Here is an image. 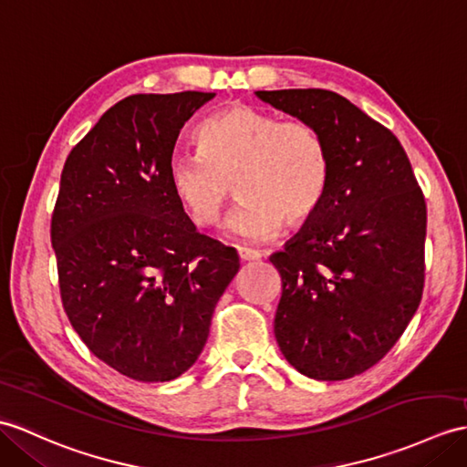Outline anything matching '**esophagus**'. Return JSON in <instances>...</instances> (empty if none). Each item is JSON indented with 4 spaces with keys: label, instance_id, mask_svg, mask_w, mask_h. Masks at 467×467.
I'll return each instance as SVG.
<instances>
[{
    "label": "esophagus",
    "instance_id": "esophagus-1",
    "mask_svg": "<svg viewBox=\"0 0 467 467\" xmlns=\"http://www.w3.org/2000/svg\"><path fill=\"white\" fill-rule=\"evenodd\" d=\"M263 256L260 251H254V248H238V258L243 260V263H251V260H258Z\"/></svg>",
    "mask_w": 467,
    "mask_h": 467
}]
</instances>
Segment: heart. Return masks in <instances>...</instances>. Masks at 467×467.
<instances>
[{"mask_svg":"<svg viewBox=\"0 0 467 467\" xmlns=\"http://www.w3.org/2000/svg\"><path fill=\"white\" fill-rule=\"evenodd\" d=\"M194 143L199 153L171 157L167 179L172 197L199 229L219 223L233 182L243 202L224 233L244 243L268 241L285 223L305 224L328 192L327 139L305 119L233 105L204 119Z\"/></svg>","mask_w":467,"mask_h":467,"instance_id":"b5f03b06","label":"heart"}]
</instances>
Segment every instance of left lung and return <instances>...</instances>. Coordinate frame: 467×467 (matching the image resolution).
Masks as SVG:
<instances>
[{
	"mask_svg": "<svg viewBox=\"0 0 467 467\" xmlns=\"http://www.w3.org/2000/svg\"><path fill=\"white\" fill-rule=\"evenodd\" d=\"M327 139L318 213L270 256L283 278L275 336L290 366L346 380L400 340L424 292L426 201L396 135L327 89L256 91Z\"/></svg>",
	"mask_w": 467,
	"mask_h": 467,
	"instance_id": "8db88e82",
	"label": "left lung"
}]
</instances>
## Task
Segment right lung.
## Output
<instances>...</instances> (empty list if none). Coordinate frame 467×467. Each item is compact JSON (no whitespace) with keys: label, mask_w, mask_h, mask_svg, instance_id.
<instances>
[{"label":"right lung","mask_w":467,"mask_h":467,"mask_svg":"<svg viewBox=\"0 0 467 467\" xmlns=\"http://www.w3.org/2000/svg\"><path fill=\"white\" fill-rule=\"evenodd\" d=\"M214 93L125 97L65 161L51 244L65 314L99 360L139 382L197 362L238 254L197 233L167 167L182 125Z\"/></svg>","instance_id":"obj_1"}]
</instances>
